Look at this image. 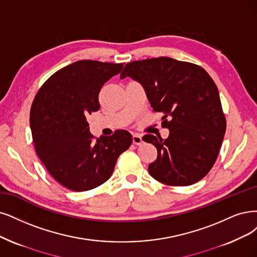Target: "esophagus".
I'll return each mask as SVG.
<instances>
[{"label": "esophagus", "instance_id": "34e87169", "mask_svg": "<svg viewBox=\"0 0 257 257\" xmlns=\"http://www.w3.org/2000/svg\"><path fill=\"white\" fill-rule=\"evenodd\" d=\"M132 142H134V144H136V145H141L142 143H143L142 138L139 135H134V137H132Z\"/></svg>", "mask_w": 257, "mask_h": 257}]
</instances>
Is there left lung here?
Instances as JSON below:
<instances>
[{
    "instance_id": "8db88e82",
    "label": "left lung",
    "mask_w": 257,
    "mask_h": 257,
    "mask_svg": "<svg viewBox=\"0 0 257 257\" xmlns=\"http://www.w3.org/2000/svg\"><path fill=\"white\" fill-rule=\"evenodd\" d=\"M127 76L143 85L154 111L163 114L162 127L169 129L166 140L143 137L158 150L148 166L150 176L170 186L204 178L216 162L226 128L211 76L200 65L168 57L129 62L120 78Z\"/></svg>"
}]
</instances>
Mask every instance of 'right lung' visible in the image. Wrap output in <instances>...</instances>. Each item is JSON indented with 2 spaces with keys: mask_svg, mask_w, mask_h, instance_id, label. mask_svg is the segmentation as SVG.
Returning <instances> with one entry per match:
<instances>
[{
  "mask_svg": "<svg viewBox=\"0 0 257 257\" xmlns=\"http://www.w3.org/2000/svg\"><path fill=\"white\" fill-rule=\"evenodd\" d=\"M122 66L76 61L54 73L34 98L30 121L36 153L50 175L71 191H90L106 182L132 143L126 130L95 140L85 117L99 110L101 87Z\"/></svg>",
  "mask_w": 257,
  "mask_h": 257,
  "instance_id": "right-lung-1",
  "label": "right lung"
}]
</instances>
